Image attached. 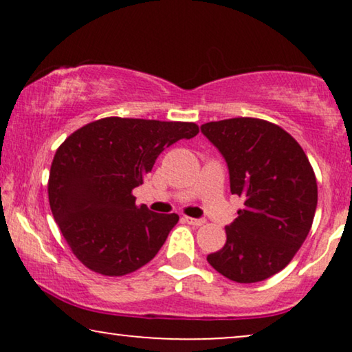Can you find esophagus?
<instances>
[{
    "label": "esophagus",
    "mask_w": 352,
    "mask_h": 352,
    "mask_svg": "<svg viewBox=\"0 0 352 352\" xmlns=\"http://www.w3.org/2000/svg\"><path fill=\"white\" fill-rule=\"evenodd\" d=\"M184 221L187 224L195 226V228H199V226L205 224V219H195V218H189V216H184Z\"/></svg>",
    "instance_id": "esophagus-1"
}]
</instances>
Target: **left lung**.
<instances>
[{"label": "left lung", "instance_id": "8db88e82", "mask_svg": "<svg viewBox=\"0 0 352 352\" xmlns=\"http://www.w3.org/2000/svg\"><path fill=\"white\" fill-rule=\"evenodd\" d=\"M201 133L228 162L230 192L243 199L224 247L206 259L229 280L261 282L282 271L309 234L314 170L296 139L266 120H219L201 124Z\"/></svg>", "mask_w": 352, "mask_h": 352}]
</instances>
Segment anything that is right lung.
I'll return each instance as SVG.
<instances>
[{"label":"right lung","instance_id":"obj_1","mask_svg":"<svg viewBox=\"0 0 352 352\" xmlns=\"http://www.w3.org/2000/svg\"><path fill=\"white\" fill-rule=\"evenodd\" d=\"M199 134L189 122L107 117L72 133L56 151L47 195L72 253L91 271L126 276L158 253L179 216L136 205L134 187L157 157Z\"/></svg>","mask_w":352,"mask_h":352}]
</instances>
